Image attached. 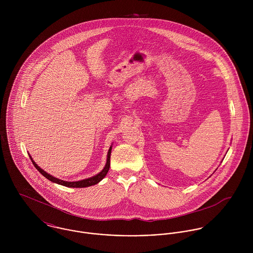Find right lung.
<instances>
[{"label": "right lung", "instance_id": "obj_1", "mask_svg": "<svg viewBox=\"0 0 253 253\" xmlns=\"http://www.w3.org/2000/svg\"><path fill=\"white\" fill-rule=\"evenodd\" d=\"M113 145V144H112ZM112 145L110 146L108 150V154H107V160H106V165L104 167V169L96 175L92 176V177H89V178H85V179H83V180L79 181H65L62 180V179H59V178H56L52 175H50L49 173L45 172L43 169H42L36 163L34 162V160L32 159V157H30L33 165L35 166L37 169L39 170V172H41L45 178H47L48 180L53 182V183H56V184H59V185H62V186H65V187H69V188H84V187H89V186H92V185H95L97 183H99L100 181L102 180L107 172H108L109 169H110V157H111V151H112Z\"/></svg>", "mask_w": 253, "mask_h": 253}]
</instances>
